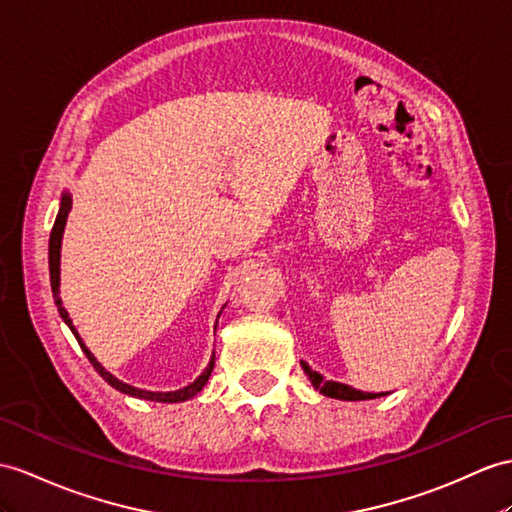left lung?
<instances>
[{"mask_svg": "<svg viewBox=\"0 0 512 512\" xmlns=\"http://www.w3.org/2000/svg\"><path fill=\"white\" fill-rule=\"evenodd\" d=\"M306 376L313 382L315 389H319L323 395L328 397H336V400H347V402H358V400H373V397H380L384 393H363L356 391L352 386L341 384V382H332V380H323L317 371L310 369L306 363H302Z\"/></svg>", "mask_w": 512, "mask_h": 512, "instance_id": "8db88e82", "label": "left lung"}]
</instances>
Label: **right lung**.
Returning <instances> with one entry per match:
<instances>
[{
    "label": "right lung",
    "instance_id": "1",
    "mask_svg": "<svg viewBox=\"0 0 512 512\" xmlns=\"http://www.w3.org/2000/svg\"><path fill=\"white\" fill-rule=\"evenodd\" d=\"M69 210H71V197L65 193V195H62L60 210H58V215H56L52 234H49V282H52L54 302H56V306H58V313H60V317L65 319V323H67V326L71 328L73 336H76V339H78V343H80V347H82V352L86 354V358H89V363L93 365V369H95V371L99 373V376H102L110 386H112V389H117V391H121V393H128V395H132V397H141V400H149V402H184V400H189V397L197 395L199 391L204 389V384L208 382L210 373H213L215 358L210 360V365L206 367V371H204L202 376H199L193 384L184 386V389H180V391H171V393H154V391L136 389V386H130V384H126V382L117 380L115 376H112V373H108L102 365L97 363L95 356H93L89 350H86V345L82 343V339L78 336L76 328L71 326V319H69V315H67V310L62 308V302H60V297H58V286H60V241H62V230H65V223H67Z\"/></svg>",
    "mask_w": 512,
    "mask_h": 512
}]
</instances>
